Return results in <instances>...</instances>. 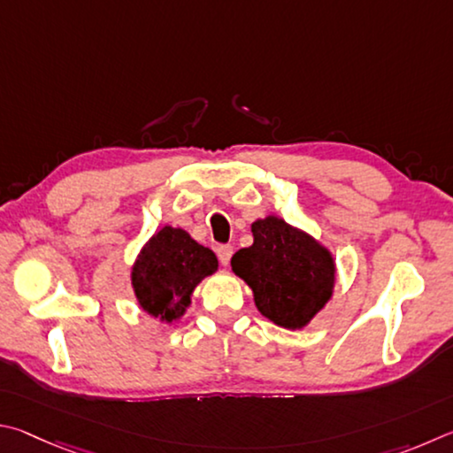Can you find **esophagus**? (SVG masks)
Returning a JSON list of instances; mask_svg holds the SVG:
<instances>
[{"instance_id":"34e87169","label":"esophagus","mask_w":453,"mask_h":453,"mask_svg":"<svg viewBox=\"0 0 453 453\" xmlns=\"http://www.w3.org/2000/svg\"><path fill=\"white\" fill-rule=\"evenodd\" d=\"M233 252H234L233 244H222V247H219V260L222 266H228V263H231Z\"/></svg>"}]
</instances>
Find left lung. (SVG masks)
<instances>
[{"label": "left lung", "mask_w": 453, "mask_h": 453, "mask_svg": "<svg viewBox=\"0 0 453 453\" xmlns=\"http://www.w3.org/2000/svg\"><path fill=\"white\" fill-rule=\"evenodd\" d=\"M252 236V247L233 257V271L255 292L257 308L268 320L303 328L332 295L330 252L276 217L257 220Z\"/></svg>", "instance_id": "obj_1"}]
</instances>
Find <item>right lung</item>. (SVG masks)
<instances>
[{
    "instance_id": "right-lung-1",
    "label": "right lung",
    "mask_w": 453,
    "mask_h": 453,
    "mask_svg": "<svg viewBox=\"0 0 453 453\" xmlns=\"http://www.w3.org/2000/svg\"><path fill=\"white\" fill-rule=\"evenodd\" d=\"M214 252L180 228L165 226L142 249L133 268V288L142 311L171 322L185 314L190 292L217 271Z\"/></svg>"
}]
</instances>
